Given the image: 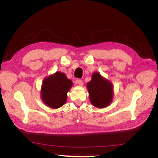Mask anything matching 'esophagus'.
<instances>
[{"instance_id":"obj_1","label":"esophagus","mask_w":158,"mask_h":158,"mask_svg":"<svg viewBox=\"0 0 158 158\" xmlns=\"http://www.w3.org/2000/svg\"><path fill=\"white\" fill-rule=\"evenodd\" d=\"M77 83H78V84L80 85V86H83L84 82H83V81H82V80H77Z\"/></svg>"}]
</instances>
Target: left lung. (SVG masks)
<instances>
[{
    "label": "left lung",
    "instance_id": "8db88e82",
    "mask_svg": "<svg viewBox=\"0 0 158 158\" xmlns=\"http://www.w3.org/2000/svg\"><path fill=\"white\" fill-rule=\"evenodd\" d=\"M87 88L89 100L94 107L104 108L111 103L113 97L112 84L99 73L92 74V80L87 84Z\"/></svg>",
    "mask_w": 158,
    "mask_h": 158
}]
</instances>
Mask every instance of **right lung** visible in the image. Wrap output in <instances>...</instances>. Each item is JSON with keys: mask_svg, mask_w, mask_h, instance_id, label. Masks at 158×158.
Here are the masks:
<instances>
[{"mask_svg": "<svg viewBox=\"0 0 158 158\" xmlns=\"http://www.w3.org/2000/svg\"><path fill=\"white\" fill-rule=\"evenodd\" d=\"M73 82L60 72H56L45 78L41 89L43 102L52 109L59 108L66 103L67 93Z\"/></svg>", "mask_w": 158, "mask_h": 158, "instance_id": "add662e5", "label": "right lung"}]
</instances>
